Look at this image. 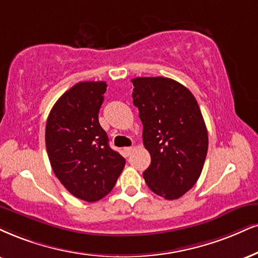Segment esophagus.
<instances>
[{
  "label": "esophagus",
  "mask_w": 258,
  "mask_h": 258,
  "mask_svg": "<svg viewBox=\"0 0 258 258\" xmlns=\"http://www.w3.org/2000/svg\"><path fill=\"white\" fill-rule=\"evenodd\" d=\"M133 151H134V148H133V147H126V148H124V153H125L126 157H129V155L133 153Z\"/></svg>",
  "instance_id": "1"
}]
</instances>
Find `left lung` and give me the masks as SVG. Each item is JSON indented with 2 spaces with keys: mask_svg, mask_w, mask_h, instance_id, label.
I'll return each mask as SVG.
<instances>
[{
  "mask_svg": "<svg viewBox=\"0 0 258 258\" xmlns=\"http://www.w3.org/2000/svg\"><path fill=\"white\" fill-rule=\"evenodd\" d=\"M132 82L144 145L151 154L146 184L164 199H179L195 185L208 151L201 110L191 92L172 79L135 78Z\"/></svg>",
  "mask_w": 258,
  "mask_h": 258,
  "instance_id": "1",
  "label": "left lung"
}]
</instances>
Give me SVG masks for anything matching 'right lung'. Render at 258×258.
Segmentation results:
<instances>
[{
  "label": "right lung",
  "instance_id": "right-lung-1",
  "mask_svg": "<svg viewBox=\"0 0 258 258\" xmlns=\"http://www.w3.org/2000/svg\"><path fill=\"white\" fill-rule=\"evenodd\" d=\"M105 81H85L61 95L46 120L45 145L53 173L72 195L99 201L113 189L125 159L109 146L98 119Z\"/></svg>",
  "mask_w": 258,
  "mask_h": 258
}]
</instances>
